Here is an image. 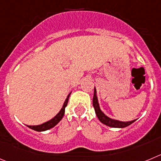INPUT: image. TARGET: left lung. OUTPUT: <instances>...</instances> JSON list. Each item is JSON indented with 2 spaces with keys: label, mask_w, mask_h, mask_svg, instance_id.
<instances>
[{
  "label": "left lung",
  "mask_w": 161,
  "mask_h": 161,
  "mask_svg": "<svg viewBox=\"0 0 161 161\" xmlns=\"http://www.w3.org/2000/svg\"><path fill=\"white\" fill-rule=\"evenodd\" d=\"M93 106H94V110H95V113H96V115H97L99 121H101L102 123H103L104 125H106L109 126V127H113V128H125V127L129 126L130 125H131L132 123H133L135 121H136V120H133V121H118V120L112 119V118L106 116L104 113L101 110L100 107H99L95 87H94V97H93Z\"/></svg>",
  "instance_id": "8db88e82"
}]
</instances>
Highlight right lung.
<instances>
[{"mask_svg": "<svg viewBox=\"0 0 161 161\" xmlns=\"http://www.w3.org/2000/svg\"><path fill=\"white\" fill-rule=\"evenodd\" d=\"M70 93L68 94L67 98H66L62 109H60L59 112H58V114H57L53 118H52V119L49 120L48 121L43 123V124L41 125H28V128L31 129V130H35V131H37V132L46 131V130L53 128L54 126L56 125L61 121V119H62L63 117H64V113H65V108L66 106H67V103H68V99H69V97H70Z\"/></svg>", "mask_w": 161, "mask_h": 161, "instance_id": "right-lung-1", "label": "right lung"}]
</instances>
